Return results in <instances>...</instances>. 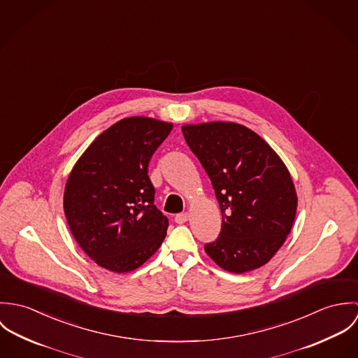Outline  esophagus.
Wrapping results in <instances>:
<instances>
[{
    "label": "esophagus",
    "instance_id": "esophagus-1",
    "mask_svg": "<svg viewBox=\"0 0 358 358\" xmlns=\"http://www.w3.org/2000/svg\"><path fill=\"white\" fill-rule=\"evenodd\" d=\"M189 213L187 212H182V213H178L176 216H175V222L176 223H179V224H182V223H186L187 220H189Z\"/></svg>",
    "mask_w": 358,
    "mask_h": 358
}]
</instances>
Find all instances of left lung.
Wrapping results in <instances>:
<instances>
[{
	"instance_id": "1",
	"label": "left lung",
	"mask_w": 358,
	"mask_h": 358,
	"mask_svg": "<svg viewBox=\"0 0 358 358\" xmlns=\"http://www.w3.org/2000/svg\"><path fill=\"white\" fill-rule=\"evenodd\" d=\"M208 173L222 210V230L204 247L223 270L241 274L266 264L282 247L298 196L280 155L252 129L226 121L182 127Z\"/></svg>"
}]
</instances>
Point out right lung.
I'll return each mask as SVG.
<instances>
[{
	"label": "right lung",
	"instance_id": "1",
	"mask_svg": "<svg viewBox=\"0 0 358 358\" xmlns=\"http://www.w3.org/2000/svg\"><path fill=\"white\" fill-rule=\"evenodd\" d=\"M172 128L150 117L122 118L88 146L67 178L63 209L70 231L106 270L141 267L166 236L168 217L154 205L148 168Z\"/></svg>",
	"mask_w": 358,
	"mask_h": 358
}]
</instances>
